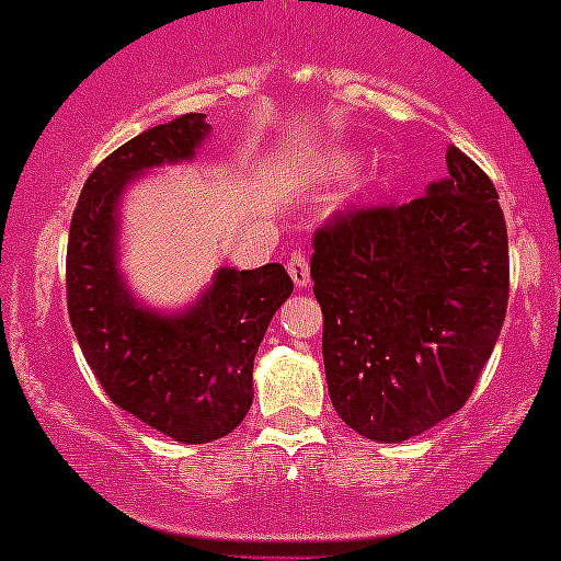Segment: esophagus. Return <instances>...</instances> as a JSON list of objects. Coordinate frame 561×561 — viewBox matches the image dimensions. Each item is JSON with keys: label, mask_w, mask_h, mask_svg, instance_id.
<instances>
[{"label": "esophagus", "mask_w": 561, "mask_h": 561, "mask_svg": "<svg viewBox=\"0 0 561 561\" xmlns=\"http://www.w3.org/2000/svg\"><path fill=\"white\" fill-rule=\"evenodd\" d=\"M289 275H291V280H295L297 289L308 286V280H311V266H308L306 255H302V253H291Z\"/></svg>", "instance_id": "1"}]
</instances>
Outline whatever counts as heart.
<instances>
[{
    "label": "heart",
    "instance_id": "1",
    "mask_svg": "<svg viewBox=\"0 0 561 561\" xmlns=\"http://www.w3.org/2000/svg\"><path fill=\"white\" fill-rule=\"evenodd\" d=\"M347 167H351V158H347V156H336V158H328V161H325V172L328 174H342Z\"/></svg>",
    "mask_w": 561,
    "mask_h": 561
}]
</instances>
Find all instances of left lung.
Wrapping results in <instances>:
<instances>
[{"instance_id":"8db88e82","label":"left lung","mask_w":561,"mask_h":561,"mask_svg":"<svg viewBox=\"0 0 561 561\" xmlns=\"http://www.w3.org/2000/svg\"><path fill=\"white\" fill-rule=\"evenodd\" d=\"M311 280L339 417L375 442L423 434L467 403L506 317L492 180L448 147V178L428 194L351 208L317 230Z\"/></svg>"}]
</instances>
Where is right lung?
Returning <instances> with one entry per match:
<instances>
[{"label":"right lung","mask_w":561,"mask_h":561,"mask_svg":"<svg viewBox=\"0 0 561 561\" xmlns=\"http://www.w3.org/2000/svg\"><path fill=\"white\" fill-rule=\"evenodd\" d=\"M205 113H186L113 150L77 199L66 250V302L82 356L107 398L174 442L228 436L253 405V362L295 284L280 264L219 270L186 311L141 306L119 272V203L127 183L197 156Z\"/></svg>","instance_id":"1"}]
</instances>
